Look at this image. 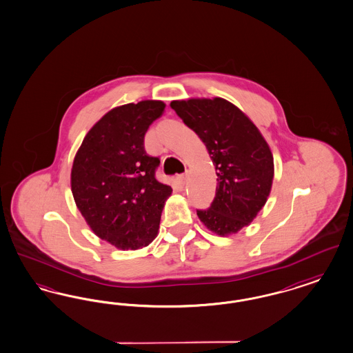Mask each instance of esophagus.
I'll return each instance as SVG.
<instances>
[{
	"instance_id": "1",
	"label": "esophagus",
	"mask_w": 353,
	"mask_h": 353,
	"mask_svg": "<svg viewBox=\"0 0 353 353\" xmlns=\"http://www.w3.org/2000/svg\"><path fill=\"white\" fill-rule=\"evenodd\" d=\"M188 179H189V174H188V173H183V174H179V176H177V180L181 183H186Z\"/></svg>"
}]
</instances>
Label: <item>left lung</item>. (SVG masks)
<instances>
[{
	"mask_svg": "<svg viewBox=\"0 0 353 353\" xmlns=\"http://www.w3.org/2000/svg\"><path fill=\"white\" fill-rule=\"evenodd\" d=\"M170 108L205 143L218 176L214 201L197 210L198 218L216 235L238 232L254 221L270 193L274 165L268 143L226 99L172 101Z\"/></svg>",
	"mask_w": 353,
	"mask_h": 353,
	"instance_id": "obj_1",
	"label": "left lung"
}]
</instances>
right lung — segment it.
Masks as SVG:
<instances>
[{"mask_svg": "<svg viewBox=\"0 0 353 353\" xmlns=\"http://www.w3.org/2000/svg\"><path fill=\"white\" fill-rule=\"evenodd\" d=\"M164 109L152 99L115 108L89 130L73 160L77 209L99 238L123 251L155 239L172 193L156 180L159 157L144 150V135Z\"/></svg>", "mask_w": 353, "mask_h": 353, "instance_id": "right-lung-1", "label": "right lung"}]
</instances>
